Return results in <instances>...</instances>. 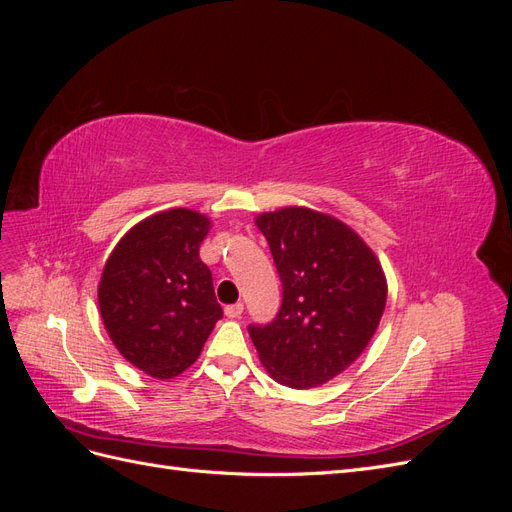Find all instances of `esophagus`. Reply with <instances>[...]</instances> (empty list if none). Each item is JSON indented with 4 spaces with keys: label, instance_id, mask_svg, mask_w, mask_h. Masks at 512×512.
I'll return each mask as SVG.
<instances>
[{
    "label": "esophagus",
    "instance_id": "34e87169",
    "mask_svg": "<svg viewBox=\"0 0 512 512\" xmlns=\"http://www.w3.org/2000/svg\"><path fill=\"white\" fill-rule=\"evenodd\" d=\"M224 314L228 316V318H241V314H243V303H232V305H226L224 307Z\"/></svg>",
    "mask_w": 512,
    "mask_h": 512
}]
</instances>
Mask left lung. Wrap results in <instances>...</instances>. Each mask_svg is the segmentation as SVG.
<instances>
[{
    "mask_svg": "<svg viewBox=\"0 0 512 512\" xmlns=\"http://www.w3.org/2000/svg\"><path fill=\"white\" fill-rule=\"evenodd\" d=\"M280 273L284 299L267 327H250L258 359L290 389L342 374L367 348L386 305L374 250L342 220L307 207L256 215Z\"/></svg>",
    "mask_w": 512,
    "mask_h": 512,
    "instance_id": "8db88e82",
    "label": "left lung"
}]
</instances>
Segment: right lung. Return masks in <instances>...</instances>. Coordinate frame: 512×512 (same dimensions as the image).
I'll return each instance as SVG.
<instances>
[{"label":"right lung","mask_w":512,"mask_h":512,"mask_svg":"<svg viewBox=\"0 0 512 512\" xmlns=\"http://www.w3.org/2000/svg\"><path fill=\"white\" fill-rule=\"evenodd\" d=\"M209 230L211 220L194 209L153 213L119 239L102 269L104 329L123 359L151 378L183 374L222 318L198 256Z\"/></svg>","instance_id":"obj_1"}]
</instances>
